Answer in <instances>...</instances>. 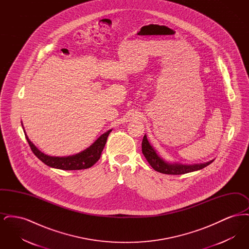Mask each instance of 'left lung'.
Segmentation results:
<instances>
[{
    "label": "left lung",
    "mask_w": 249,
    "mask_h": 249,
    "mask_svg": "<svg viewBox=\"0 0 249 249\" xmlns=\"http://www.w3.org/2000/svg\"><path fill=\"white\" fill-rule=\"evenodd\" d=\"M142 152L146 160L150 166L154 169L155 171L165 174V175H184L190 172L198 171L202 168L211 164L213 160H210L205 163L201 164H194V165H183V164H171L164 161L159 155L156 153L154 148L150 145L147 141L146 135L143 136L142 142Z\"/></svg>",
    "instance_id": "1"
}]
</instances>
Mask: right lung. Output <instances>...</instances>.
Returning <instances> with one entry per match:
<instances>
[{"label":"right lung","mask_w":249,"mask_h":249,"mask_svg":"<svg viewBox=\"0 0 249 249\" xmlns=\"http://www.w3.org/2000/svg\"><path fill=\"white\" fill-rule=\"evenodd\" d=\"M111 131L112 130H108L106 133L101 135L95 141L94 143H92L89 148H87L81 153L68 156V157H50L48 155L44 154L33 142L30 141L25 130H24V133H25L27 142L29 143L34 154L36 155V157L45 164L52 168L60 169V170H83V169L90 168L100 160L102 151L104 150V147L107 143V137Z\"/></svg>","instance_id":"obj_1"}]
</instances>
